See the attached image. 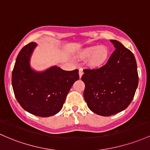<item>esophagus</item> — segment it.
Returning a JSON list of instances; mask_svg holds the SVG:
<instances>
[{
	"label": "esophagus",
	"instance_id": "esophagus-1",
	"mask_svg": "<svg viewBox=\"0 0 150 150\" xmlns=\"http://www.w3.org/2000/svg\"><path fill=\"white\" fill-rule=\"evenodd\" d=\"M79 77H80V78H81L82 75L83 74V69H80L79 71Z\"/></svg>",
	"mask_w": 150,
	"mask_h": 150
}]
</instances>
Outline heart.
<instances>
[{
  "label": "heart",
  "mask_w": 150,
  "mask_h": 150,
  "mask_svg": "<svg viewBox=\"0 0 150 150\" xmlns=\"http://www.w3.org/2000/svg\"><path fill=\"white\" fill-rule=\"evenodd\" d=\"M109 56V50L106 47L95 46L88 47L82 50L79 53V57L82 59L91 57L89 64L92 67H99L103 65Z\"/></svg>",
  "instance_id": "obj_1"
}]
</instances>
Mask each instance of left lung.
I'll return each instance as SVG.
<instances>
[{
    "instance_id": "left-lung-1",
    "label": "left lung",
    "mask_w": 150,
    "mask_h": 150,
    "mask_svg": "<svg viewBox=\"0 0 150 150\" xmlns=\"http://www.w3.org/2000/svg\"><path fill=\"white\" fill-rule=\"evenodd\" d=\"M115 50L100 68L84 69L83 97L91 111L110 116L127 108L138 86L134 54L117 40H110Z\"/></svg>"
}]
</instances>
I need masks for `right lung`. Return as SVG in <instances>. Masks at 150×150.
I'll list each match as a JSON object with an SVG mask.
<instances>
[{"instance_id": "obj_1", "label": "right lung", "mask_w": 150, "mask_h": 150, "mask_svg": "<svg viewBox=\"0 0 150 150\" xmlns=\"http://www.w3.org/2000/svg\"><path fill=\"white\" fill-rule=\"evenodd\" d=\"M36 46L35 42H30L18 54L12 73V86L24 110L40 117H50L61 110L70 88L79 79V70L64 71L54 66L36 71L30 64Z\"/></svg>"}]
</instances>
